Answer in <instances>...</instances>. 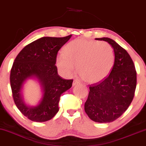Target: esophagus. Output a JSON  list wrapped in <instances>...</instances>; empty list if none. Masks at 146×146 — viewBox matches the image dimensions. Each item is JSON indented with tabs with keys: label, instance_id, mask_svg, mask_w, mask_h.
Wrapping results in <instances>:
<instances>
[{
	"label": "esophagus",
	"instance_id": "esophagus-1",
	"mask_svg": "<svg viewBox=\"0 0 146 146\" xmlns=\"http://www.w3.org/2000/svg\"><path fill=\"white\" fill-rule=\"evenodd\" d=\"M79 83H80V82L78 81V80H74V82H73V86H76V84H79Z\"/></svg>",
	"mask_w": 146,
	"mask_h": 146
}]
</instances>
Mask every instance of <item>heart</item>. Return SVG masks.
<instances>
[{
  "mask_svg": "<svg viewBox=\"0 0 146 146\" xmlns=\"http://www.w3.org/2000/svg\"><path fill=\"white\" fill-rule=\"evenodd\" d=\"M64 52L56 57V65L61 72L71 75L77 66L80 77L88 83L104 80L114 64L113 48L105 41L74 39L67 44Z\"/></svg>",
  "mask_w": 146,
  "mask_h": 146,
  "instance_id": "1",
  "label": "heart"
}]
</instances>
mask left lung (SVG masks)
I'll use <instances>...</instances> for the list:
<instances>
[{
	"mask_svg": "<svg viewBox=\"0 0 146 146\" xmlns=\"http://www.w3.org/2000/svg\"><path fill=\"white\" fill-rule=\"evenodd\" d=\"M113 48L115 63L109 75L90 86L84 110L90 119L98 122H111L119 118L132 103L136 88V70L127 51L108 37L96 38Z\"/></svg>",
	"mask_w": 146,
	"mask_h": 146,
	"instance_id": "8db88e82",
	"label": "left lung"
}]
</instances>
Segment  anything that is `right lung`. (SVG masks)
Segmentation results:
<instances>
[{
    "instance_id": "add662e5",
    "label": "right lung",
    "mask_w": 146,
    "mask_h": 146,
    "mask_svg": "<svg viewBox=\"0 0 146 146\" xmlns=\"http://www.w3.org/2000/svg\"><path fill=\"white\" fill-rule=\"evenodd\" d=\"M71 37L40 38L26 45L14 60L10 76L12 97L17 108L32 121L45 122L54 117L60 96L72 87L73 80L60 77L55 65L58 51ZM33 75L41 82L44 94L39 105L28 108L23 102L21 90L25 80Z\"/></svg>"
}]
</instances>
